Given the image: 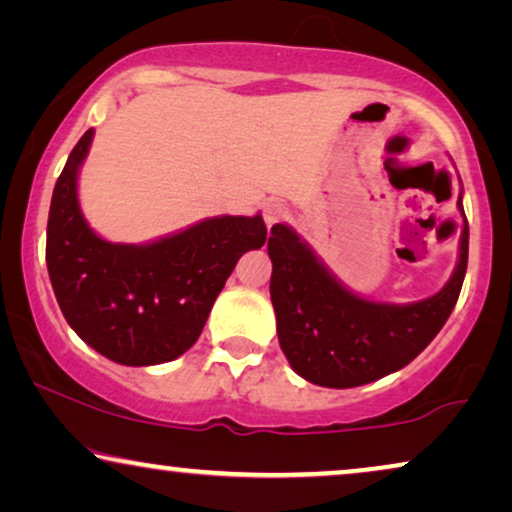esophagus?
<instances>
[{
	"instance_id": "obj_1",
	"label": "esophagus",
	"mask_w": 512,
	"mask_h": 512,
	"mask_svg": "<svg viewBox=\"0 0 512 512\" xmlns=\"http://www.w3.org/2000/svg\"><path fill=\"white\" fill-rule=\"evenodd\" d=\"M286 216V205L282 200H268L263 205V219H265V226L268 228H272L275 226V223H279Z\"/></svg>"
}]
</instances>
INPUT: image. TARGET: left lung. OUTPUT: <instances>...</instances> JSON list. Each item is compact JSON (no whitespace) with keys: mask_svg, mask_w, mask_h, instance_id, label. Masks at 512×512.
<instances>
[{"mask_svg":"<svg viewBox=\"0 0 512 512\" xmlns=\"http://www.w3.org/2000/svg\"><path fill=\"white\" fill-rule=\"evenodd\" d=\"M464 214L461 195L457 200ZM268 254L270 298L279 347L307 382L331 389L361 387L396 373L422 354L457 305L468 265V221L450 282L408 305L375 303L342 286L296 230L275 223Z\"/></svg>","mask_w":512,"mask_h":512,"instance_id":"obj_1","label":"left lung"}]
</instances>
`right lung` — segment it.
Wrapping results in <instances>:
<instances>
[{
	"mask_svg": "<svg viewBox=\"0 0 512 512\" xmlns=\"http://www.w3.org/2000/svg\"><path fill=\"white\" fill-rule=\"evenodd\" d=\"M93 128L55 181L46 265L76 335L123 366H156L195 345L223 284L268 237L263 216H212L146 244L107 242L83 219L76 181Z\"/></svg>",
	"mask_w": 512,
	"mask_h": 512,
	"instance_id": "add662e5",
	"label": "right lung"
}]
</instances>
